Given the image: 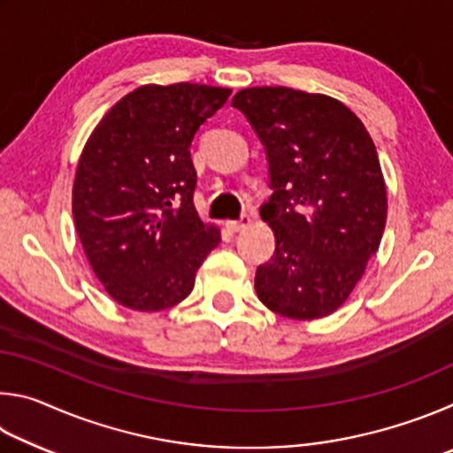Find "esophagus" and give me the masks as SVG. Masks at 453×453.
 I'll return each instance as SVG.
<instances>
[{
	"instance_id": "obj_1",
	"label": "esophagus",
	"mask_w": 453,
	"mask_h": 453,
	"mask_svg": "<svg viewBox=\"0 0 453 453\" xmlns=\"http://www.w3.org/2000/svg\"><path fill=\"white\" fill-rule=\"evenodd\" d=\"M251 224V218L250 216H242L240 219H227L226 221V227L232 229V232H240V229L248 227Z\"/></svg>"
}]
</instances>
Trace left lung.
Returning a JSON list of instances; mask_svg holds the SVG:
<instances>
[{"label":"left lung","instance_id":"8db88e82","mask_svg":"<svg viewBox=\"0 0 453 453\" xmlns=\"http://www.w3.org/2000/svg\"><path fill=\"white\" fill-rule=\"evenodd\" d=\"M232 105L264 143L273 189L259 208L275 251L256 272L257 297L283 318H326L362 280L386 227L375 145L356 113L324 94L248 88Z\"/></svg>","mask_w":453,"mask_h":453}]
</instances>
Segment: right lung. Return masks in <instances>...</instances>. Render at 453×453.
Here are the masks:
<instances>
[{
    "instance_id": "1",
    "label": "right lung",
    "mask_w": 453,
    "mask_h": 453,
    "mask_svg": "<svg viewBox=\"0 0 453 453\" xmlns=\"http://www.w3.org/2000/svg\"><path fill=\"white\" fill-rule=\"evenodd\" d=\"M232 89L142 86L105 113L83 148L73 181L75 232L96 278L135 311L173 308L219 243L199 219L189 145Z\"/></svg>"
}]
</instances>
